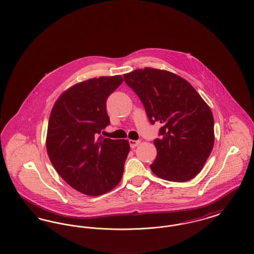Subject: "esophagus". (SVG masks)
<instances>
[{
  "label": "esophagus",
  "instance_id": "obj_1",
  "mask_svg": "<svg viewBox=\"0 0 254 254\" xmlns=\"http://www.w3.org/2000/svg\"><path fill=\"white\" fill-rule=\"evenodd\" d=\"M140 143H141V141L129 140V145H130V147H131V148H134V147H136L137 145H140Z\"/></svg>",
  "mask_w": 254,
  "mask_h": 254
}]
</instances>
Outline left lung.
Wrapping results in <instances>:
<instances>
[{
    "label": "left lung",
    "mask_w": 254,
    "mask_h": 254,
    "mask_svg": "<svg viewBox=\"0 0 254 254\" xmlns=\"http://www.w3.org/2000/svg\"><path fill=\"white\" fill-rule=\"evenodd\" d=\"M124 80L140 98L149 122L162 124L151 171L168 181L194 178L214 145L209 107L188 81L167 70L136 69L124 74Z\"/></svg>",
    "instance_id": "1"
}]
</instances>
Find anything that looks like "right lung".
Returning a JSON list of instances; mask_svg holds the SVG:
<instances>
[{"label": "right lung", "instance_id": "add662e5", "mask_svg": "<svg viewBox=\"0 0 254 254\" xmlns=\"http://www.w3.org/2000/svg\"><path fill=\"white\" fill-rule=\"evenodd\" d=\"M122 83L120 75L78 83L61 94L50 112L46 142L50 162L85 195L107 193L123 177L128 141L98 137L109 125L107 99Z\"/></svg>", "mask_w": 254, "mask_h": 254}]
</instances>
